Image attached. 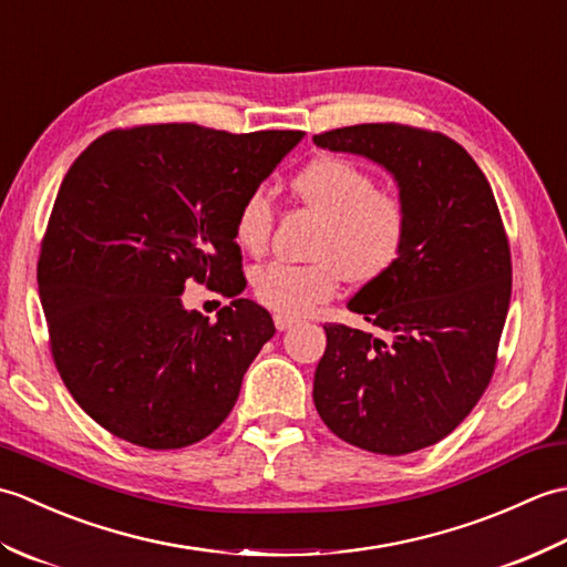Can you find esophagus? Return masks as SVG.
I'll list each match as a JSON object with an SVG mask.
<instances>
[{
    "instance_id": "esophagus-1",
    "label": "esophagus",
    "mask_w": 567,
    "mask_h": 567,
    "mask_svg": "<svg viewBox=\"0 0 567 567\" xmlns=\"http://www.w3.org/2000/svg\"><path fill=\"white\" fill-rule=\"evenodd\" d=\"M295 323H297V319H295V317L275 315V329H277V331H287V329H292Z\"/></svg>"
}]
</instances>
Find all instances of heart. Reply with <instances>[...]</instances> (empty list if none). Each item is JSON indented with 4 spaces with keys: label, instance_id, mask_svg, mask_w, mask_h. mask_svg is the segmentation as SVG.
Segmentation results:
<instances>
[{
    "label": "heart",
    "instance_id": "heart-1",
    "mask_svg": "<svg viewBox=\"0 0 567 567\" xmlns=\"http://www.w3.org/2000/svg\"><path fill=\"white\" fill-rule=\"evenodd\" d=\"M292 187L305 207L321 216L311 246L317 260L262 265L252 275V295L277 315L305 317L339 292L343 277L365 285L392 268L404 246L406 214L400 199L375 189L363 167L336 155L309 163ZM270 231V197L262 189L250 192L234 221L238 246L258 256L268 248Z\"/></svg>",
    "mask_w": 567,
    "mask_h": 567
}]
</instances>
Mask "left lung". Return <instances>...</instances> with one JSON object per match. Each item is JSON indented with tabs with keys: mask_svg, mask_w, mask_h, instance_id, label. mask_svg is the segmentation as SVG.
Masks as SVG:
<instances>
[{
	"mask_svg": "<svg viewBox=\"0 0 567 567\" xmlns=\"http://www.w3.org/2000/svg\"><path fill=\"white\" fill-rule=\"evenodd\" d=\"M315 143L384 167L406 214L400 258L348 299V309L379 333L323 327L317 412L358 449L414 453L461 424L495 370L512 299L497 202L477 163L443 134L358 124Z\"/></svg>",
	"mask_w": 567,
	"mask_h": 567,
	"instance_id": "1",
	"label": "left lung"
}]
</instances>
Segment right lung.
I'll use <instances>...</instances> for the list:
<instances>
[{"label": "right lung", "mask_w": 567, "mask_h": 567, "mask_svg": "<svg viewBox=\"0 0 567 567\" xmlns=\"http://www.w3.org/2000/svg\"><path fill=\"white\" fill-rule=\"evenodd\" d=\"M302 131L155 124L100 136L58 189L39 258L55 368L100 426L153 451L202 441L231 412L275 323L246 287L234 221ZM233 297L185 310L188 277Z\"/></svg>", "instance_id": "1"}]
</instances>
